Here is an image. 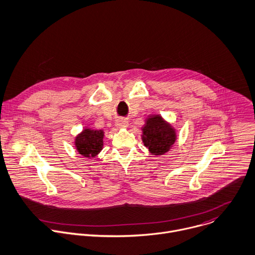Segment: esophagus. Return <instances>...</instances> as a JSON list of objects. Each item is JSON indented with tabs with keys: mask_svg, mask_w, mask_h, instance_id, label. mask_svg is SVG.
<instances>
[{
	"mask_svg": "<svg viewBox=\"0 0 255 255\" xmlns=\"http://www.w3.org/2000/svg\"><path fill=\"white\" fill-rule=\"evenodd\" d=\"M128 123L126 119L121 118V119H118L116 121V127L118 128H128Z\"/></svg>",
	"mask_w": 255,
	"mask_h": 255,
	"instance_id": "1",
	"label": "esophagus"
}]
</instances>
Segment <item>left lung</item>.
<instances>
[{
    "instance_id": "obj_1",
    "label": "left lung",
    "mask_w": 255,
    "mask_h": 255,
    "mask_svg": "<svg viewBox=\"0 0 255 255\" xmlns=\"http://www.w3.org/2000/svg\"><path fill=\"white\" fill-rule=\"evenodd\" d=\"M141 139L151 155H164L176 141L175 128L161 116H149L141 128Z\"/></svg>"
}]
</instances>
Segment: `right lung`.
Returning a JSON list of instances; mask_svg holds the SVG:
<instances>
[{
    "instance_id": "obj_1",
    "label": "right lung",
    "mask_w": 255,
    "mask_h": 255,
    "mask_svg": "<svg viewBox=\"0 0 255 255\" xmlns=\"http://www.w3.org/2000/svg\"><path fill=\"white\" fill-rule=\"evenodd\" d=\"M104 130L84 128L75 137V147L85 158H93L99 154L104 146Z\"/></svg>"
}]
</instances>
